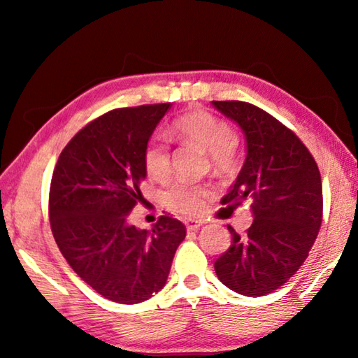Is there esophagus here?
Returning <instances> with one entry per match:
<instances>
[{
  "label": "esophagus",
  "instance_id": "1",
  "mask_svg": "<svg viewBox=\"0 0 358 358\" xmlns=\"http://www.w3.org/2000/svg\"><path fill=\"white\" fill-rule=\"evenodd\" d=\"M203 226V221H197V220H189L186 221V229L187 230H197Z\"/></svg>",
  "mask_w": 358,
  "mask_h": 358
}]
</instances>
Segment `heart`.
Listing matches in <instances>:
<instances>
[{
	"label": "heart",
	"mask_w": 358,
	"mask_h": 358,
	"mask_svg": "<svg viewBox=\"0 0 358 358\" xmlns=\"http://www.w3.org/2000/svg\"><path fill=\"white\" fill-rule=\"evenodd\" d=\"M173 132L183 141L192 142L210 155L211 164L220 172H227L237 159L235 134L227 121L217 118L208 110H192L173 123ZM143 167L148 177L162 181L171 173V151L166 138H150L143 150ZM207 185L178 181L169 187L164 201L169 208L183 215H197L211 197Z\"/></svg>",
	"instance_id": "obj_1"
}]
</instances>
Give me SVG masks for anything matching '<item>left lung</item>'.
<instances>
[{
	"label": "left lung",
	"instance_id": "1",
	"mask_svg": "<svg viewBox=\"0 0 358 358\" xmlns=\"http://www.w3.org/2000/svg\"><path fill=\"white\" fill-rule=\"evenodd\" d=\"M245 134L246 159L221 199L235 210L251 203L246 234L227 226L232 243L215 262L220 281L234 292H275L308 257L322 222V181L308 148L292 131L262 108L241 101H213Z\"/></svg>",
	"mask_w": 358,
	"mask_h": 358
}]
</instances>
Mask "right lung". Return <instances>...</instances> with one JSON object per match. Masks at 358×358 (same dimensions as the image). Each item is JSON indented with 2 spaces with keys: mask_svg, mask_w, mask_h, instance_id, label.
<instances>
[{
  "mask_svg": "<svg viewBox=\"0 0 358 358\" xmlns=\"http://www.w3.org/2000/svg\"><path fill=\"white\" fill-rule=\"evenodd\" d=\"M171 102L115 108L71 138L52 175L48 215L71 268L107 300L134 305L166 286L183 222L161 216L151 230L129 224L143 201V150Z\"/></svg>",
  "mask_w": 358,
  "mask_h": 358,
  "instance_id": "right-lung-1",
  "label": "right lung"
}]
</instances>
